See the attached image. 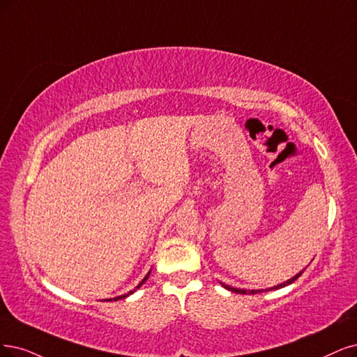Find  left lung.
I'll list each match as a JSON object with an SVG mask.
<instances>
[{
  "label": "left lung",
  "mask_w": 357,
  "mask_h": 357,
  "mask_svg": "<svg viewBox=\"0 0 357 357\" xmlns=\"http://www.w3.org/2000/svg\"><path fill=\"white\" fill-rule=\"evenodd\" d=\"M305 272V269H303L300 273H297L296 276H293L291 280H288L287 282H282V284H280V285H276V287H272V288H269V289H278V288H282V287H285V285H288V284H293L297 278H300V275ZM223 287H225L227 289H229V291H232V293H236V294H257V293H261L263 289H252V291H250V289H241V288H232V287H229V285H227V284H222ZM268 289V291H269Z\"/></svg>",
  "instance_id": "left-lung-1"
}]
</instances>
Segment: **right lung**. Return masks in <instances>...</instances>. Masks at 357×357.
Instances as JSON below:
<instances>
[{
	"instance_id": "add662e5",
	"label": "right lung",
	"mask_w": 357,
	"mask_h": 357,
	"mask_svg": "<svg viewBox=\"0 0 357 357\" xmlns=\"http://www.w3.org/2000/svg\"><path fill=\"white\" fill-rule=\"evenodd\" d=\"M149 276H150V272H149L147 275H145V276H144V280H142V281H141V282H139V284L137 285V288H135V289H138V288H139V287H141V285H142V284H144L145 281H147V280H149ZM135 289H134V291H135ZM134 291H129L128 294H123V296H119V297H114V298H109V301H112V300H122V298H125V297L130 296V294H132V293H134Z\"/></svg>"
}]
</instances>
